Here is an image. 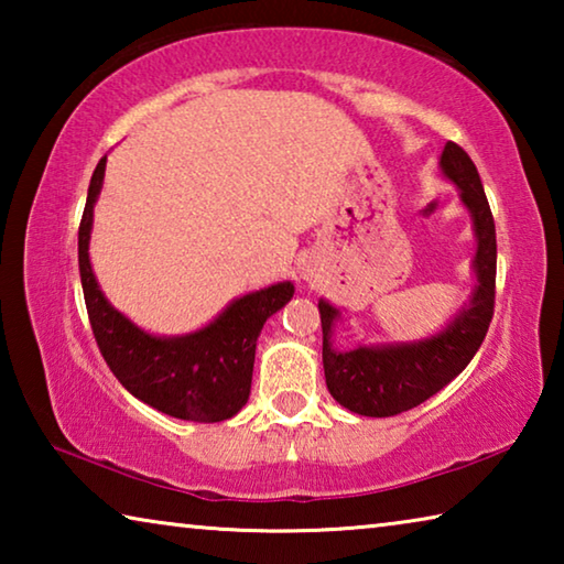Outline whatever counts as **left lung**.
<instances>
[{"instance_id": "8db88e82", "label": "left lung", "mask_w": 564, "mask_h": 564, "mask_svg": "<svg viewBox=\"0 0 564 564\" xmlns=\"http://www.w3.org/2000/svg\"><path fill=\"white\" fill-rule=\"evenodd\" d=\"M445 176L463 191L470 208L477 253V289L473 303L443 333L431 340L390 348H358L338 352L330 348V326L338 311L326 301L318 303L323 328V370L330 395L343 408L368 417H388L425 403L460 376L477 348L482 346L495 313V273H498V241L495 221L482 181L463 147L447 141L441 156Z\"/></svg>"}]
</instances>
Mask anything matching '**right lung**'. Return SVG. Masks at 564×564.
Segmentation results:
<instances>
[{
  "label": "right lung",
  "instance_id": "add662e5",
  "mask_svg": "<svg viewBox=\"0 0 564 564\" xmlns=\"http://www.w3.org/2000/svg\"><path fill=\"white\" fill-rule=\"evenodd\" d=\"M107 156L94 169L79 224V273L84 303L104 360L131 395L171 417L218 423L236 415L251 393L256 338L275 311L291 301L293 285L234 301L212 326L184 338H154L113 311L89 263V231Z\"/></svg>",
  "mask_w": 564,
  "mask_h": 564
}]
</instances>
